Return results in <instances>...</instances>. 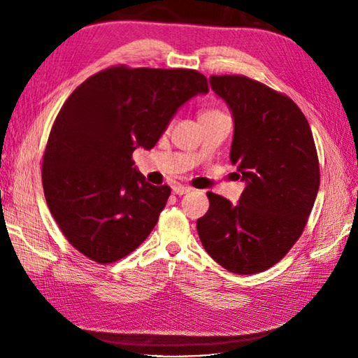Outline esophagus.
I'll return each instance as SVG.
<instances>
[{
  "instance_id": "1",
  "label": "esophagus",
  "mask_w": 358,
  "mask_h": 358,
  "mask_svg": "<svg viewBox=\"0 0 358 358\" xmlns=\"http://www.w3.org/2000/svg\"><path fill=\"white\" fill-rule=\"evenodd\" d=\"M172 191H173V194H177V195H185V194H187V192H191L192 189L189 187V186H181V185H177V186H173V187H172Z\"/></svg>"
}]
</instances>
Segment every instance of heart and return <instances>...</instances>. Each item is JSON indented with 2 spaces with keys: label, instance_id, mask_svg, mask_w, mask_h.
<instances>
[{
  "label": "heart",
  "instance_id": "b5f03b06",
  "mask_svg": "<svg viewBox=\"0 0 358 358\" xmlns=\"http://www.w3.org/2000/svg\"><path fill=\"white\" fill-rule=\"evenodd\" d=\"M209 113H220V112H217V110H204L201 115H209Z\"/></svg>",
  "mask_w": 358,
  "mask_h": 358
}]
</instances>
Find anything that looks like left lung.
Here are the masks:
<instances>
[{"instance_id":"8db88e82","label":"left lung","mask_w":358,"mask_h":358,"mask_svg":"<svg viewBox=\"0 0 358 358\" xmlns=\"http://www.w3.org/2000/svg\"><path fill=\"white\" fill-rule=\"evenodd\" d=\"M209 83L232 113L231 163L246 187L235 204L208 192L196 231L220 266L250 275L278 263L305 229L320 186L317 149L291 98L241 75Z\"/></svg>"}]
</instances>
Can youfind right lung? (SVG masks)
Here are the masks:
<instances>
[{"label":"right lung","instance_id":"add662e5","mask_svg":"<svg viewBox=\"0 0 358 358\" xmlns=\"http://www.w3.org/2000/svg\"><path fill=\"white\" fill-rule=\"evenodd\" d=\"M191 69L109 67L73 90L59 110L43 157L50 214L71 245L96 263H113L148 238L171 195L134 166L177 110L208 94Z\"/></svg>","mask_w":358,"mask_h":358}]
</instances>
